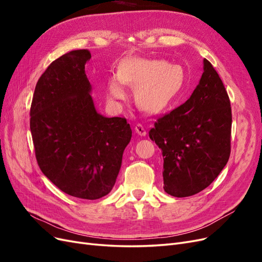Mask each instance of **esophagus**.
Returning a JSON list of instances; mask_svg holds the SVG:
<instances>
[{
	"label": "esophagus",
	"instance_id": "1",
	"mask_svg": "<svg viewBox=\"0 0 262 262\" xmlns=\"http://www.w3.org/2000/svg\"><path fill=\"white\" fill-rule=\"evenodd\" d=\"M134 130H136V132L138 134H140V136H145V134H146L145 126L143 124H141V123H138L136 125V128H134Z\"/></svg>",
	"mask_w": 262,
	"mask_h": 262
}]
</instances>
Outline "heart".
Wrapping results in <instances>:
<instances>
[{"instance_id": "1", "label": "heart", "mask_w": 262, "mask_h": 262, "mask_svg": "<svg viewBox=\"0 0 262 262\" xmlns=\"http://www.w3.org/2000/svg\"><path fill=\"white\" fill-rule=\"evenodd\" d=\"M182 77L180 66H170L164 60L131 59L123 61L118 74L110 76L108 92L113 99H121L125 95L124 84L138 86L136 99L139 106L156 112L169 101Z\"/></svg>"}]
</instances>
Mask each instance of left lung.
I'll use <instances>...</instances> for the list:
<instances>
[{
    "instance_id": "obj_1",
    "label": "left lung",
    "mask_w": 262,
    "mask_h": 262,
    "mask_svg": "<svg viewBox=\"0 0 262 262\" xmlns=\"http://www.w3.org/2000/svg\"><path fill=\"white\" fill-rule=\"evenodd\" d=\"M203 62L204 72L190 98L158 117L148 132L164 157V190L177 198L209 187L231 155V101L215 69Z\"/></svg>"
}]
</instances>
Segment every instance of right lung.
<instances>
[{"instance_id": "obj_1", "label": "right lung", "mask_w": 262, "mask_h": 262, "mask_svg": "<svg viewBox=\"0 0 262 262\" xmlns=\"http://www.w3.org/2000/svg\"><path fill=\"white\" fill-rule=\"evenodd\" d=\"M89 50L54 60L39 78L30 106L37 163L63 192L85 200L108 194L132 137L125 118H106L94 107L85 66Z\"/></svg>"}]
</instances>
